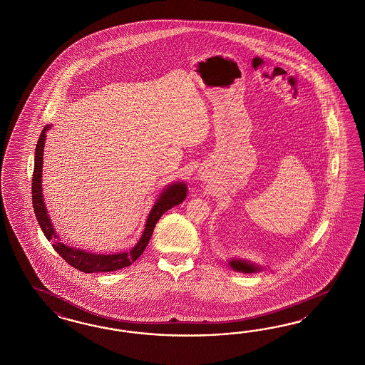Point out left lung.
Here are the masks:
<instances>
[{"label":"left lung","mask_w":365,"mask_h":365,"mask_svg":"<svg viewBox=\"0 0 365 365\" xmlns=\"http://www.w3.org/2000/svg\"><path fill=\"white\" fill-rule=\"evenodd\" d=\"M228 264L233 271L241 272V273H256V272L264 271L260 264H255L253 261L245 260V259L233 257L228 260Z\"/></svg>","instance_id":"obj_1"}]
</instances>
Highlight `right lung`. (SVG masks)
<instances>
[{
	"mask_svg": "<svg viewBox=\"0 0 365 365\" xmlns=\"http://www.w3.org/2000/svg\"><path fill=\"white\" fill-rule=\"evenodd\" d=\"M52 129V125H45L42 129L40 138L36 146L34 153V170H33V180H31V200H33V208L36 213V219L40 224L45 237L48 241H52L54 250L66 261L69 265H72L78 271L85 273H93V272H113L123 269L133 264L145 250L149 240L152 237L153 230L156 227L157 221L160 217L173 207L181 204L187 197V187L184 181L172 182L161 190L158 195L156 202L150 209L148 219H146L145 228L141 235L140 240L137 241L132 250L104 255V253H93L89 250H80L76 247H71L65 244L58 233L53 227L52 220L49 217L48 209L45 205V200L42 195V157H43V146L46 140V132Z\"/></svg>",
	"mask_w": 365,
	"mask_h": 365,
	"instance_id": "add662e5",
	"label": "right lung"
}]
</instances>
